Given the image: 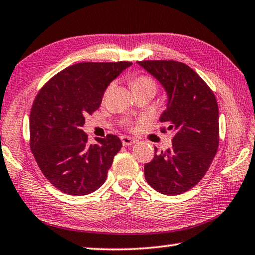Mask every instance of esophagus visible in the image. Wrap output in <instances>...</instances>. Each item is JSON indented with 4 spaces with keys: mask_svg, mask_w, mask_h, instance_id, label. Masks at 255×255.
<instances>
[{
    "mask_svg": "<svg viewBox=\"0 0 255 255\" xmlns=\"http://www.w3.org/2000/svg\"><path fill=\"white\" fill-rule=\"evenodd\" d=\"M122 141H123V145L124 146H130L133 145L136 143V139H133L131 137H128V136H123L122 137Z\"/></svg>",
    "mask_w": 255,
    "mask_h": 255,
    "instance_id": "34e87169",
    "label": "esophagus"
}]
</instances>
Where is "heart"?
<instances>
[{
  "label": "heart",
  "mask_w": 255,
  "mask_h": 255,
  "mask_svg": "<svg viewBox=\"0 0 255 255\" xmlns=\"http://www.w3.org/2000/svg\"><path fill=\"white\" fill-rule=\"evenodd\" d=\"M132 89H149L156 91V83L155 81L149 76H137L131 82Z\"/></svg>",
  "instance_id": "heart-1"
}]
</instances>
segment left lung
<instances>
[{"label": "left lung", "mask_w": 255, "mask_h": 255, "mask_svg": "<svg viewBox=\"0 0 255 255\" xmlns=\"http://www.w3.org/2000/svg\"><path fill=\"white\" fill-rule=\"evenodd\" d=\"M137 64L166 92V108L159 122L175 132L172 147L157 154L156 149L152 162L145 164V179L163 195H180L199 182L217 153V101L204 80L183 63L141 60Z\"/></svg>", "instance_id": "8db88e82"}]
</instances>
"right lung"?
Segmentation results:
<instances>
[{"mask_svg": "<svg viewBox=\"0 0 255 255\" xmlns=\"http://www.w3.org/2000/svg\"><path fill=\"white\" fill-rule=\"evenodd\" d=\"M130 62L79 63L47 82L30 112V147L46 179L60 191L85 196L106 182L115 155L123 147L115 135L88 143L85 116L99 109L102 97Z\"/></svg>", "mask_w": 255, "mask_h": 255, "instance_id": "obj_1", "label": "right lung"}]
</instances>
